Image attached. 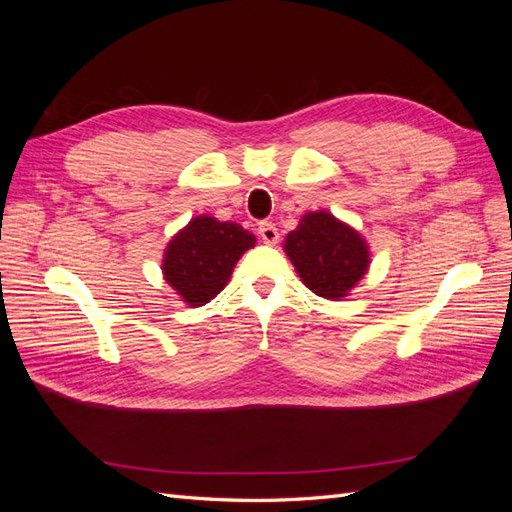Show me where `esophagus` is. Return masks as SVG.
<instances>
[{
    "label": "esophagus",
    "mask_w": 512,
    "mask_h": 512,
    "mask_svg": "<svg viewBox=\"0 0 512 512\" xmlns=\"http://www.w3.org/2000/svg\"><path fill=\"white\" fill-rule=\"evenodd\" d=\"M258 235H260V239L265 241L267 245H275L277 239H280V232H277V228H275L273 222H260Z\"/></svg>",
    "instance_id": "obj_1"
}]
</instances>
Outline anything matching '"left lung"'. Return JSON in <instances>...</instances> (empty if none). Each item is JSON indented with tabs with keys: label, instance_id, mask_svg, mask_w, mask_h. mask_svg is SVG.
I'll return each instance as SVG.
<instances>
[{
	"label": "left lung",
	"instance_id": "obj_1",
	"mask_svg": "<svg viewBox=\"0 0 512 512\" xmlns=\"http://www.w3.org/2000/svg\"><path fill=\"white\" fill-rule=\"evenodd\" d=\"M301 282L322 299L342 301L369 271V245L359 230L329 211L305 213L284 239Z\"/></svg>",
	"mask_w": 512,
	"mask_h": 512
}]
</instances>
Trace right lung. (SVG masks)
<instances>
[{"instance_id":"obj_1","label":"right lung","mask_w":512,"mask_h":512,"mask_svg":"<svg viewBox=\"0 0 512 512\" xmlns=\"http://www.w3.org/2000/svg\"><path fill=\"white\" fill-rule=\"evenodd\" d=\"M254 245L256 237L243 226L196 215L166 245L164 280L183 303L200 307L218 297L239 258Z\"/></svg>"}]
</instances>
